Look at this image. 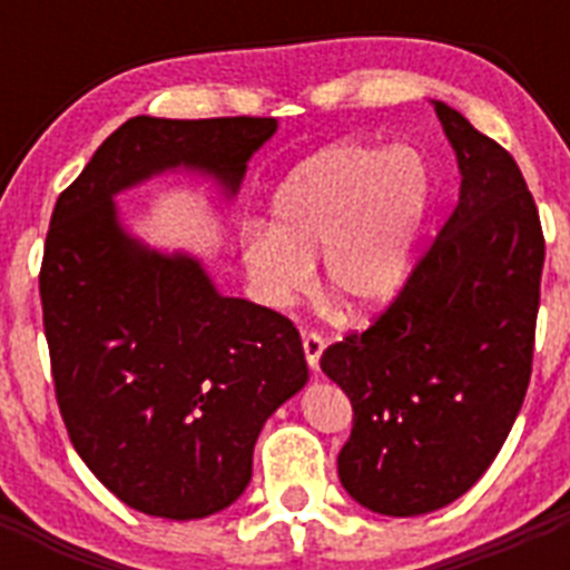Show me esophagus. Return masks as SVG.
<instances>
[{"label":"esophagus","mask_w":570,"mask_h":570,"mask_svg":"<svg viewBox=\"0 0 570 570\" xmlns=\"http://www.w3.org/2000/svg\"><path fill=\"white\" fill-rule=\"evenodd\" d=\"M302 347H305V360H308V365L316 371V367H320L322 351H325V340H322L320 334H314V331H311V334L302 336Z\"/></svg>","instance_id":"esophagus-1"}]
</instances>
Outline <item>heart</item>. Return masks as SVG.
Listing matches in <instances>:
<instances>
[{"mask_svg":"<svg viewBox=\"0 0 570 570\" xmlns=\"http://www.w3.org/2000/svg\"><path fill=\"white\" fill-rule=\"evenodd\" d=\"M431 199L414 148L347 142L322 150L288 176L274 199V228L242 236L256 299L285 308L311 288L322 254V288L347 311L394 296L407 274Z\"/></svg>","mask_w":570,"mask_h":570,"instance_id":"obj_1","label":"heart"}]
</instances>
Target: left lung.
Masks as SVG:
<instances>
[{
    "label": "left lung",
    "instance_id": "8db88e82",
    "mask_svg": "<svg viewBox=\"0 0 570 570\" xmlns=\"http://www.w3.org/2000/svg\"><path fill=\"white\" fill-rule=\"evenodd\" d=\"M434 110L460 199L385 311L320 360L354 407L342 485L387 517L454 502L500 454L531 382L546 265L520 165L460 110Z\"/></svg>",
    "mask_w": 570,
    "mask_h": 570
}]
</instances>
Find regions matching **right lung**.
Masks as SVG:
<instances>
[{
	"label": "right lung",
	"mask_w": 570,
	"mask_h": 570,
	"mask_svg": "<svg viewBox=\"0 0 570 570\" xmlns=\"http://www.w3.org/2000/svg\"><path fill=\"white\" fill-rule=\"evenodd\" d=\"M271 116H134L59 194L39 296L68 436L99 482L150 517L199 520L250 482L262 425L308 382L288 316L219 296L188 256L139 248L110 196L190 165L236 190Z\"/></svg>",
	"instance_id": "1"
}]
</instances>
